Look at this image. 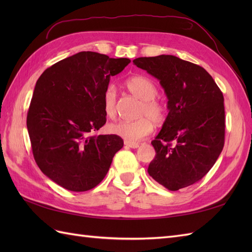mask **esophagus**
Returning <instances> with one entry per match:
<instances>
[{"mask_svg": "<svg viewBox=\"0 0 252 252\" xmlns=\"http://www.w3.org/2000/svg\"><path fill=\"white\" fill-rule=\"evenodd\" d=\"M125 145L126 147H130V148H137L138 146V143H134V142H127V141H125Z\"/></svg>", "mask_w": 252, "mask_h": 252, "instance_id": "1", "label": "esophagus"}]
</instances>
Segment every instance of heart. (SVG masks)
Returning a JSON list of instances; mask_svg holds the SVG:
<instances>
[{
  "mask_svg": "<svg viewBox=\"0 0 252 252\" xmlns=\"http://www.w3.org/2000/svg\"><path fill=\"white\" fill-rule=\"evenodd\" d=\"M126 89L141 99V106L135 121H120L112 123L108 130L127 142H135L151 134L155 125H161L167 116L164 105L156 98L158 90L151 79L144 76H134L126 80ZM117 95L114 87H108L104 93V110L107 117L115 119L117 116Z\"/></svg>",
  "mask_w": 252,
  "mask_h": 252,
  "instance_id": "heart-1",
  "label": "heart"
}]
</instances>
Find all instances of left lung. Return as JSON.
Listing matches in <instances>:
<instances>
[{
  "label": "left lung",
  "instance_id": "8db88e82",
  "mask_svg": "<svg viewBox=\"0 0 252 252\" xmlns=\"http://www.w3.org/2000/svg\"><path fill=\"white\" fill-rule=\"evenodd\" d=\"M138 68L159 80L169 114L152 142L156 151L148 165L152 178L169 190L195 184L205 176L224 146V97L202 67L173 55L140 57Z\"/></svg>",
  "mask_w": 252,
  "mask_h": 252
}]
</instances>
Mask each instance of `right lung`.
<instances>
[{"label":"right lung","instance_id":"add662e5","mask_svg":"<svg viewBox=\"0 0 252 252\" xmlns=\"http://www.w3.org/2000/svg\"><path fill=\"white\" fill-rule=\"evenodd\" d=\"M130 62L80 52L37 79L27 115L32 154L42 172L63 189H94L123 147L120 136L92 133L106 123L103 99L110 77Z\"/></svg>","mask_w":252,"mask_h":252}]
</instances>
